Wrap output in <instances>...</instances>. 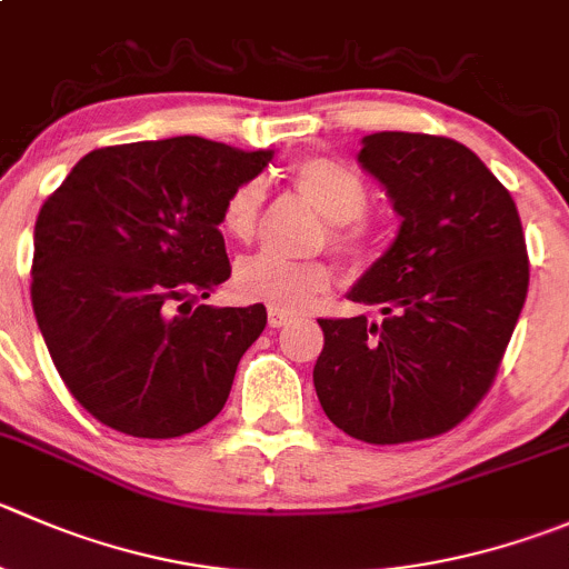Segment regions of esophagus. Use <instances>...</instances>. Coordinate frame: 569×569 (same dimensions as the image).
Instances as JSON below:
<instances>
[{
    "label": "esophagus",
    "instance_id": "esophagus-1",
    "mask_svg": "<svg viewBox=\"0 0 569 569\" xmlns=\"http://www.w3.org/2000/svg\"><path fill=\"white\" fill-rule=\"evenodd\" d=\"M289 322H291V313H283V311H274V308H269V328H286Z\"/></svg>",
    "mask_w": 569,
    "mask_h": 569
}]
</instances>
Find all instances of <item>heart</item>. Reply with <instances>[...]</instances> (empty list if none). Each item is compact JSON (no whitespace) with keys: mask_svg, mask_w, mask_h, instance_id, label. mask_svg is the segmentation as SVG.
<instances>
[{"mask_svg":"<svg viewBox=\"0 0 569 569\" xmlns=\"http://www.w3.org/2000/svg\"><path fill=\"white\" fill-rule=\"evenodd\" d=\"M297 194L325 219L330 247L347 258L367 256L372 244V224L363 211L369 186L361 174L333 158H311L291 169ZM263 186L247 180L230 191L222 206V230L233 241H250L261 224ZM333 283V269L325 261H283L261 252L239 261L233 272V291L244 302H263L283 313L306 311Z\"/></svg>","mask_w":569,"mask_h":569,"instance_id":"obj_1","label":"heart"}]
</instances>
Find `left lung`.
Instances as JSON below:
<instances>
[{
  "label": "left lung",
  "mask_w": 569,
  "mask_h": 569,
  "mask_svg": "<svg viewBox=\"0 0 569 569\" xmlns=\"http://www.w3.org/2000/svg\"><path fill=\"white\" fill-rule=\"evenodd\" d=\"M358 163L402 222L347 297L380 306L386 319H319L313 386L330 422L352 439H431L481 402L515 333L528 295L520 213L487 163L453 138L372 132Z\"/></svg>",
  "instance_id": "1"
}]
</instances>
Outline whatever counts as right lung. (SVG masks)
Returning a JSON list of instances; mask_svg holds the SVG:
<instances>
[{"mask_svg":"<svg viewBox=\"0 0 569 569\" xmlns=\"http://www.w3.org/2000/svg\"><path fill=\"white\" fill-rule=\"evenodd\" d=\"M272 156L200 136L102 147L41 206L32 311L63 383L102 425L172 439L222 411L267 308L202 300L230 278L224 200Z\"/></svg>","mask_w":569,"mask_h":569,"instance_id":"right-lung-1","label":"right lung"}]
</instances>
